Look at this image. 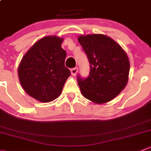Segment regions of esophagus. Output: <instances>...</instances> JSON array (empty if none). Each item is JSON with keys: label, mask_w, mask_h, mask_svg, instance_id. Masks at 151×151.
Listing matches in <instances>:
<instances>
[{"label": "esophagus", "mask_w": 151, "mask_h": 151, "mask_svg": "<svg viewBox=\"0 0 151 151\" xmlns=\"http://www.w3.org/2000/svg\"><path fill=\"white\" fill-rule=\"evenodd\" d=\"M78 68H72V69L70 70L71 74H72L73 76H76V73H78Z\"/></svg>", "instance_id": "1"}]
</instances>
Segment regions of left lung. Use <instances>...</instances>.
<instances>
[{"label": "left lung", "mask_w": 151, "mask_h": 151, "mask_svg": "<svg viewBox=\"0 0 151 151\" xmlns=\"http://www.w3.org/2000/svg\"><path fill=\"white\" fill-rule=\"evenodd\" d=\"M89 61V76H78V83L85 98L97 104L114 99L128 82L130 64L127 53L111 38L102 34L78 38Z\"/></svg>", "instance_id": "8db88e82"}]
</instances>
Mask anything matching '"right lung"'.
I'll return each mask as SVG.
<instances>
[{
  "instance_id": "right-lung-1",
  "label": "right lung",
  "mask_w": 151,
  "mask_h": 151,
  "mask_svg": "<svg viewBox=\"0 0 151 151\" xmlns=\"http://www.w3.org/2000/svg\"><path fill=\"white\" fill-rule=\"evenodd\" d=\"M63 38L49 35L38 40L23 56L18 76L28 95L49 102L60 95L70 71L65 65Z\"/></svg>"
}]
</instances>
